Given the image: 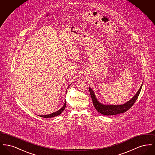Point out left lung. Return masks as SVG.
Masks as SVG:
<instances>
[{"label": "left lung", "mask_w": 155, "mask_h": 155, "mask_svg": "<svg viewBox=\"0 0 155 155\" xmlns=\"http://www.w3.org/2000/svg\"><path fill=\"white\" fill-rule=\"evenodd\" d=\"M142 84L140 86V88L133 98L128 102L121 105H104L97 101L95 96V94L91 89L89 88V91L91 94V96L93 104L97 110L103 115L111 116L116 115L122 113H124L126 111L129 110L134 103H135L138 97L140 94Z\"/></svg>", "instance_id": "obj_1"}]
</instances>
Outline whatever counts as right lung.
<instances>
[{
  "instance_id": "right-lung-1",
  "label": "right lung",
  "mask_w": 155,
  "mask_h": 155,
  "mask_svg": "<svg viewBox=\"0 0 155 155\" xmlns=\"http://www.w3.org/2000/svg\"><path fill=\"white\" fill-rule=\"evenodd\" d=\"M66 106V102H65L64 106L59 110L57 111H56L54 113H53L52 114H48V115H45V116H39V115L38 116L41 117H44V118H51V117H53L59 116L63 112V111L64 110Z\"/></svg>"
}]
</instances>
